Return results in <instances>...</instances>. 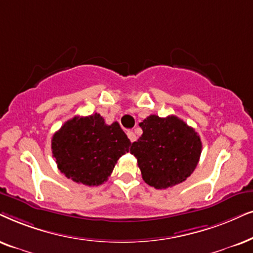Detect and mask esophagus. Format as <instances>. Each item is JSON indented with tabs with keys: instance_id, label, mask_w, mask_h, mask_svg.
<instances>
[{
	"instance_id": "esophagus-1",
	"label": "esophagus",
	"mask_w": 253,
	"mask_h": 253,
	"mask_svg": "<svg viewBox=\"0 0 253 253\" xmlns=\"http://www.w3.org/2000/svg\"><path fill=\"white\" fill-rule=\"evenodd\" d=\"M127 136H128L130 142H134V141H136V135H135V133H134V132H128V133H127Z\"/></svg>"
}]
</instances>
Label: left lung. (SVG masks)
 Here are the masks:
<instances>
[{
	"label": "left lung",
	"instance_id": "8db88e82",
	"mask_svg": "<svg viewBox=\"0 0 253 253\" xmlns=\"http://www.w3.org/2000/svg\"><path fill=\"white\" fill-rule=\"evenodd\" d=\"M143 133L132 143L130 154L137 160L143 180L157 190L186 180L197 168L203 143L194 128L176 116L147 117Z\"/></svg>",
	"mask_w": 253,
	"mask_h": 253
}]
</instances>
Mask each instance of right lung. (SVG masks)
<instances>
[{
	"instance_id": "right-lung-1",
	"label": "right lung",
	"mask_w": 253,
	"mask_h": 253,
	"mask_svg": "<svg viewBox=\"0 0 253 253\" xmlns=\"http://www.w3.org/2000/svg\"><path fill=\"white\" fill-rule=\"evenodd\" d=\"M130 141L119 124L106 125L100 114L74 117L53 135L52 154L67 178L87 186L102 185Z\"/></svg>"
}]
</instances>
